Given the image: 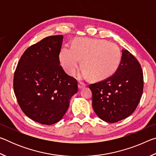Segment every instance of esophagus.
<instances>
[{
    "label": "esophagus",
    "mask_w": 156,
    "mask_h": 156,
    "mask_svg": "<svg viewBox=\"0 0 156 156\" xmlns=\"http://www.w3.org/2000/svg\"><path fill=\"white\" fill-rule=\"evenodd\" d=\"M86 87V84L83 83V82H80V83H78V88H79V89H83L84 87Z\"/></svg>",
    "instance_id": "34e87169"
}]
</instances>
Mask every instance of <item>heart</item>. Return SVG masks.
<instances>
[{
    "instance_id": "b5f03b06",
    "label": "heart",
    "mask_w": 156,
    "mask_h": 156,
    "mask_svg": "<svg viewBox=\"0 0 156 156\" xmlns=\"http://www.w3.org/2000/svg\"><path fill=\"white\" fill-rule=\"evenodd\" d=\"M60 62L68 74L73 75L82 60L83 77L103 80L114 73L120 64L121 52L114 43L105 40L77 38L72 47H65L60 53Z\"/></svg>"
}]
</instances>
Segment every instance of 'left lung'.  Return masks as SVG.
<instances>
[{
    "label": "left lung",
    "instance_id": "obj_1",
    "mask_svg": "<svg viewBox=\"0 0 156 156\" xmlns=\"http://www.w3.org/2000/svg\"><path fill=\"white\" fill-rule=\"evenodd\" d=\"M122 51L120 64L114 74L89 86L95 113L100 119L110 123L117 122L132 114L143 92L140 64L127 50Z\"/></svg>",
    "mask_w": 156,
    "mask_h": 156
}]
</instances>
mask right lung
Wrapping results in <instances>:
<instances>
[{"mask_svg": "<svg viewBox=\"0 0 156 156\" xmlns=\"http://www.w3.org/2000/svg\"><path fill=\"white\" fill-rule=\"evenodd\" d=\"M63 36L46 37L25 50L14 76V91L25 114L42 125L58 122L77 93V80L60 65Z\"/></svg>", "mask_w": 156, "mask_h": 156, "instance_id": "right-lung-1", "label": "right lung"}]
</instances>
